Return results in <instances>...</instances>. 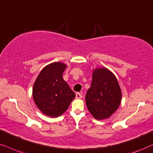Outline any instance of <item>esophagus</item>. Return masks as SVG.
<instances>
[{
	"label": "esophagus",
	"instance_id": "esophagus-1",
	"mask_svg": "<svg viewBox=\"0 0 153 153\" xmlns=\"http://www.w3.org/2000/svg\"><path fill=\"white\" fill-rule=\"evenodd\" d=\"M76 98H77V99H79V98H81L82 97V96L81 94L76 93Z\"/></svg>",
	"mask_w": 153,
	"mask_h": 153
}]
</instances>
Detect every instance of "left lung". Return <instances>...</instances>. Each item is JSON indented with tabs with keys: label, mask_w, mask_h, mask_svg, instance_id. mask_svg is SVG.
<instances>
[{
	"label": "left lung",
	"mask_w": 153,
	"mask_h": 153,
	"mask_svg": "<svg viewBox=\"0 0 153 153\" xmlns=\"http://www.w3.org/2000/svg\"><path fill=\"white\" fill-rule=\"evenodd\" d=\"M85 100L88 110L96 119H107L117 110L121 102V90L110 71L105 68L94 71Z\"/></svg>",
	"instance_id": "obj_1"
}]
</instances>
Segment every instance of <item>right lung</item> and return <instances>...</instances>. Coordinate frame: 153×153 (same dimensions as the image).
<instances>
[{
  "instance_id": "obj_1",
  "label": "right lung",
  "mask_w": 153,
  "mask_h": 153,
  "mask_svg": "<svg viewBox=\"0 0 153 153\" xmlns=\"http://www.w3.org/2000/svg\"><path fill=\"white\" fill-rule=\"evenodd\" d=\"M66 67L61 62H53L43 68L34 82V102L44 114L57 117L66 111L76 94L62 77Z\"/></svg>"
}]
</instances>
